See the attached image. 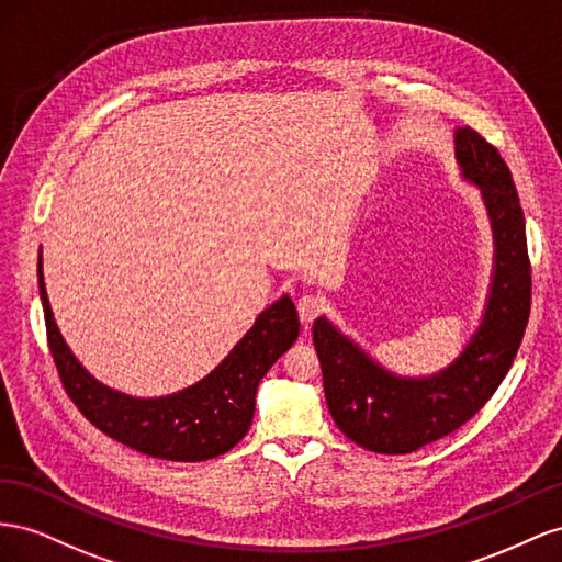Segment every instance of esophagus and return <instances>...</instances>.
Wrapping results in <instances>:
<instances>
[{
	"label": "esophagus",
	"instance_id": "34e87169",
	"mask_svg": "<svg viewBox=\"0 0 562 562\" xmlns=\"http://www.w3.org/2000/svg\"><path fill=\"white\" fill-rule=\"evenodd\" d=\"M296 308H299V317H301V323L303 325H311L313 319L323 313V301H319L317 296H301L299 301H296Z\"/></svg>",
	"mask_w": 562,
	"mask_h": 562
}]
</instances>
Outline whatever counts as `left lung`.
I'll list each match as a JSON object with an SVG mask.
<instances>
[{"label": "left lung", "instance_id": "left-lung-1", "mask_svg": "<svg viewBox=\"0 0 562 562\" xmlns=\"http://www.w3.org/2000/svg\"><path fill=\"white\" fill-rule=\"evenodd\" d=\"M461 176L483 190L494 233V276L487 308L469 346L447 370L403 379L317 317L313 344L325 397L346 438L379 454H409L467 424L499 389L530 317L532 270L525 216L499 150L471 126L454 132Z\"/></svg>", "mask_w": 562, "mask_h": 562}]
</instances>
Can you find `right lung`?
Returning a JSON list of instances; mask_svg holds the SVG:
<instances>
[{
  "instance_id": "add662e5",
  "label": "right lung",
  "mask_w": 562,
  "mask_h": 562,
  "mask_svg": "<svg viewBox=\"0 0 562 562\" xmlns=\"http://www.w3.org/2000/svg\"><path fill=\"white\" fill-rule=\"evenodd\" d=\"M37 278L46 336L63 389L105 436L157 459L204 461L233 450L251 426L259 381L299 336L294 303L282 296L256 317L228 358L195 386L165 397H132L95 381L63 341L46 296L42 254Z\"/></svg>"
}]
</instances>
